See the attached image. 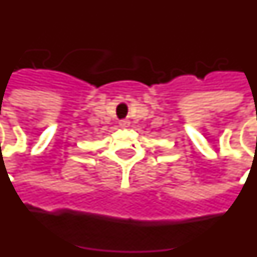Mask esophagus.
Instances as JSON below:
<instances>
[{
	"mask_svg": "<svg viewBox=\"0 0 257 257\" xmlns=\"http://www.w3.org/2000/svg\"><path fill=\"white\" fill-rule=\"evenodd\" d=\"M118 125H120V126H122V128H124V126H128L129 121H128V120H120V121H118Z\"/></svg>",
	"mask_w": 257,
	"mask_h": 257,
	"instance_id": "34e87169",
	"label": "esophagus"
}]
</instances>
